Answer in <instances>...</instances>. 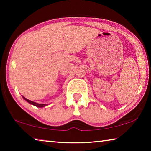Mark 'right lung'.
Returning <instances> with one entry per match:
<instances>
[{"mask_svg": "<svg viewBox=\"0 0 151 151\" xmlns=\"http://www.w3.org/2000/svg\"><path fill=\"white\" fill-rule=\"evenodd\" d=\"M23 98L24 99V100H26L28 102V103H29L30 104H32V105L36 106H37V107H43V106H47V104H39V103H35V102H32L31 101H30V100H29V99L24 98V96H23Z\"/></svg>", "mask_w": 151, "mask_h": 151, "instance_id": "1", "label": "right lung"}]
</instances>
